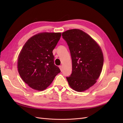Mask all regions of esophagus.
Instances as JSON below:
<instances>
[{
	"instance_id": "obj_1",
	"label": "esophagus",
	"mask_w": 123,
	"mask_h": 123,
	"mask_svg": "<svg viewBox=\"0 0 123 123\" xmlns=\"http://www.w3.org/2000/svg\"><path fill=\"white\" fill-rule=\"evenodd\" d=\"M59 68H60V70H61V71L62 72V66L61 65V66H59Z\"/></svg>"
}]
</instances>
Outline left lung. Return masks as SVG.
Instances as JSON below:
<instances>
[{
  "label": "left lung",
  "instance_id": "1",
  "mask_svg": "<svg viewBox=\"0 0 123 123\" xmlns=\"http://www.w3.org/2000/svg\"><path fill=\"white\" fill-rule=\"evenodd\" d=\"M62 36L72 58V73L66 77L69 85L76 91H84L94 85L101 74L104 63L102 50L91 36L81 30H68Z\"/></svg>",
  "mask_w": 123,
  "mask_h": 123
}]
</instances>
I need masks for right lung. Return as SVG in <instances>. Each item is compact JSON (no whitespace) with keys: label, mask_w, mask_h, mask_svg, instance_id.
Instances as JSON below:
<instances>
[{"label":"right lung","mask_w":123,"mask_h":123,"mask_svg":"<svg viewBox=\"0 0 123 123\" xmlns=\"http://www.w3.org/2000/svg\"><path fill=\"white\" fill-rule=\"evenodd\" d=\"M61 36V33H39L29 38L23 46L18 56V70L31 88L46 89L61 72L54 64L52 53Z\"/></svg>","instance_id":"add662e5"}]
</instances>
